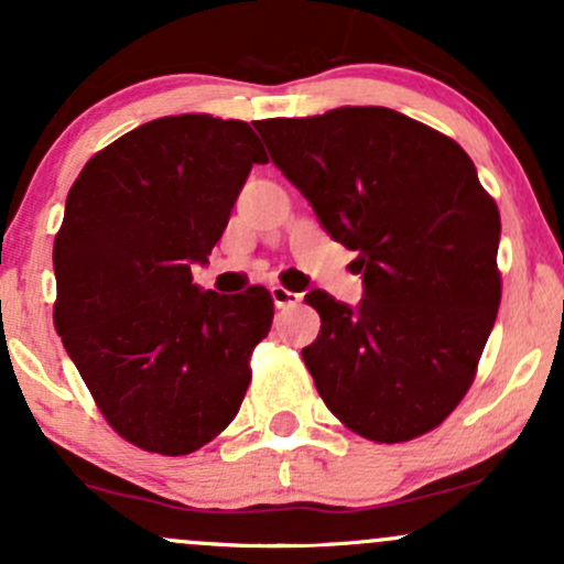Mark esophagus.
<instances>
[{"label": "esophagus", "mask_w": 564, "mask_h": 564, "mask_svg": "<svg viewBox=\"0 0 564 564\" xmlns=\"http://www.w3.org/2000/svg\"><path fill=\"white\" fill-rule=\"evenodd\" d=\"M270 296H273V304H275L278 310L294 307V304L302 300V294H296V291H289V289H283V286L270 289Z\"/></svg>", "instance_id": "34e87169"}]
</instances>
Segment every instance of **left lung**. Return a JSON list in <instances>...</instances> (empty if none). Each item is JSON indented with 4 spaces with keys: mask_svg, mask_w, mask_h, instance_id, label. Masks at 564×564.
<instances>
[{
    "mask_svg": "<svg viewBox=\"0 0 564 564\" xmlns=\"http://www.w3.org/2000/svg\"><path fill=\"white\" fill-rule=\"evenodd\" d=\"M283 177L358 251L355 307L313 289L302 349L323 403L377 443L435 430L462 403L494 332L501 217L458 142L379 106L257 121Z\"/></svg>",
    "mask_w": 564,
    "mask_h": 564,
    "instance_id": "1",
    "label": "left lung"
}]
</instances>
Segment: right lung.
Listing matches in <instances>:
<instances>
[{
  "label": "right lung",
  "mask_w": 564,
  "mask_h": 564,
  "mask_svg": "<svg viewBox=\"0 0 564 564\" xmlns=\"http://www.w3.org/2000/svg\"><path fill=\"white\" fill-rule=\"evenodd\" d=\"M246 121L164 116L87 161L55 236V328L121 437L161 456L198 451L236 419L251 349L273 323L270 291L217 294L209 264L251 166Z\"/></svg>",
  "instance_id": "right-lung-1"
}]
</instances>
